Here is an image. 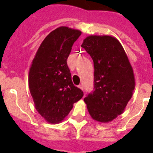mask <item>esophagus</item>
<instances>
[{"label": "esophagus", "mask_w": 153, "mask_h": 153, "mask_svg": "<svg viewBox=\"0 0 153 153\" xmlns=\"http://www.w3.org/2000/svg\"><path fill=\"white\" fill-rule=\"evenodd\" d=\"M78 88H80L81 90H84V86H83V85H81H81L78 86Z\"/></svg>", "instance_id": "obj_1"}]
</instances>
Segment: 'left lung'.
<instances>
[{
	"label": "left lung",
	"instance_id": "1",
	"mask_svg": "<svg viewBox=\"0 0 153 153\" xmlns=\"http://www.w3.org/2000/svg\"><path fill=\"white\" fill-rule=\"evenodd\" d=\"M81 47L94 62V89L84 99L95 121L108 123L124 111L135 86L133 69L121 43L109 35H89Z\"/></svg>",
	"mask_w": 153,
	"mask_h": 153
}]
</instances>
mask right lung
I'll return each instance as SVG.
<instances>
[{"instance_id":"add662e5","label":"right lung","mask_w":153,"mask_h":153,"mask_svg":"<svg viewBox=\"0 0 153 153\" xmlns=\"http://www.w3.org/2000/svg\"><path fill=\"white\" fill-rule=\"evenodd\" d=\"M81 32L60 27L44 38L32 60L29 87L35 107L49 124L61 122L84 95L72 81L67 58Z\"/></svg>"}]
</instances>
